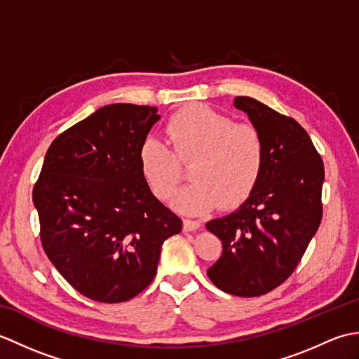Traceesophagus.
Masks as SVG:
<instances>
[{
	"instance_id": "esophagus-1",
	"label": "esophagus",
	"mask_w": 359,
	"mask_h": 359,
	"mask_svg": "<svg viewBox=\"0 0 359 359\" xmlns=\"http://www.w3.org/2000/svg\"><path fill=\"white\" fill-rule=\"evenodd\" d=\"M201 228L199 220H193V219H185L184 220V230L185 231H196Z\"/></svg>"
}]
</instances>
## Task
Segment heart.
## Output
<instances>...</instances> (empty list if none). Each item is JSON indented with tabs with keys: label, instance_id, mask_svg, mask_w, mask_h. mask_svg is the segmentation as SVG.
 <instances>
[{
	"label": "heart",
	"instance_id": "b5f03b06",
	"mask_svg": "<svg viewBox=\"0 0 359 359\" xmlns=\"http://www.w3.org/2000/svg\"><path fill=\"white\" fill-rule=\"evenodd\" d=\"M166 142L148 137L139 151L140 170L158 199H171L184 168L191 182L180 189L175 208L201 215L220 201L233 205L253 191L265 162V142L251 123H236L205 104H189L166 121Z\"/></svg>",
	"mask_w": 359,
	"mask_h": 359
}]
</instances>
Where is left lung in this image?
I'll use <instances>...</instances> for the list:
<instances>
[{
    "mask_svg": "<svg viewBox=\"0 0 359 359\" xmlns=\"http://www.w3.org/2000/svg\"><path fill=\"white\" fill-rule=\"evenodd\" d=\"M265 142V162L248 199L231 215L210 220L222 256L208 278L225 293L261 296L285 282L323 219L324 163L297 121L251 97H236Z\"/></svg>",
    "mask_w": 359,
    "mask_h": 359,
    "instance_id": "8db88e82",
    "label": "left lung"
}]
</instances>
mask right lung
I'll return each mask as SVG.
<instances>
[{
  "label": "right lung",
  "mask_w": 359,
  "mask_h": 359,
  "mask_svg": "<svg viewBox=\"0 0 359 359\" xmlns=\"http://www.w3.org/2000/svg\"><path fill=\"white\" fill-rule=\"evenodd\" d=\"M158 118L152 106H103L50 143L35 182L44 253L97 302L142 293L163 242L182 231V219L156 199L140 170V147Z\"/></svg>",
  "instance_id": "right-lung-1"
}]
</instances>
